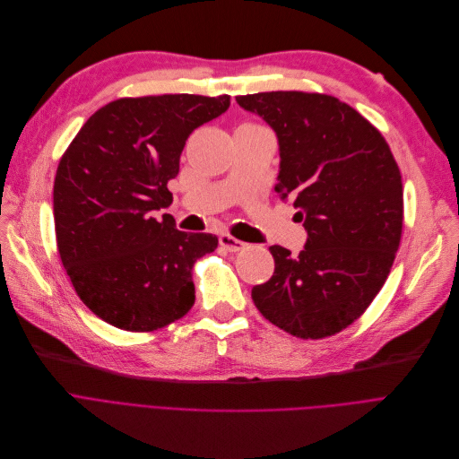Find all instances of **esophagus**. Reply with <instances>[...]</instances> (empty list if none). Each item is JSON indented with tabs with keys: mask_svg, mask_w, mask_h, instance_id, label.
Instances as JSON below:
<instances>
[{
	"mask_svg": "<svg viewBox=\"0 0 459 459\" xmlns=\"http://www.w3.org/2000/svg\"><path fill=\"white\" fill-rule=\"evenodd\" d=\"M218 241H221V247H222V248H226L228 252H238V250L247 248V243L238 241V238L231 237L230 233H222L221 237H218Z\"/></svg>",
	"mask_w": 459,
	"mask_h": 459,
	"instance_id": "34e87169",
	"label": "esophagus"
}]
</instances>
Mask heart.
Listing matches in <instances>:
<instances>
[{"label": "heart", "mask_w": 459, "mask_h": 459, "mask_svg": "<svg viewBox=\"0 0 459 459\" xmlns=\"http://www.w3.org/2000/svg\"><path fill=\"white\" fill-rule=\"evenodd\" d=\"M247 125H250V123H247Z\"/></svg>", "instance_id": "heart-1"}]
</instances>
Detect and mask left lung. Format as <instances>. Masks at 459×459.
I'll return each mask as SVG.
<instances>
[{"instance_id": "8db88e82", "label": "left lung", "mask_w": 459, "mask_h": 459, "mask_svg": "<svg viewBox=\"0 0 459 459\" xmlns=\"http://www.w3.org/2000/svg\"><path fill=\"white\" fill-rule=\"evenodd\" d=\"M278 136L280 200L308 231L299 255L269 247L274 274L252 290L255 308L302 340L334 336L381 291L403 230V185L379 130L325 93L238 95Z\"/></svg>"}]
</instances>
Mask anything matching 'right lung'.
<instances>
[{"label":"right lung","instance_id":"1","mask_svg":"<svg viewBox=\"0 0 459 459\" xmlns=\"http://www.w3.org/2000/svg\"><path fill=\"white\" fill-rule=\"evenodd\" d=\"M230 95H147L108 102L83 123L57 164L54 224L61 264L82 302L128 333L181 319L195 291L192 267L218 247L155 211L194 128L224 114Z\"/></svg>","mask_w":459,"mask_h":459}]
</instances>
